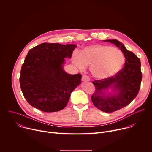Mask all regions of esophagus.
<instances>
[{"instance_id":"esophagus-1","label":"esophagus","mask_w":152,"mask_h":152,"mask_svg":"<svg viewBox=\"0 0 152 152\" xmlns=\"http://www.w3.org/2000/svg\"><path fill=\"white\" fill-rule=\"evenodd\" d=\"M90 79V77L89 76H86V75H83L82 76V80L83 81V82H85V81H89Z\"/></svg>"}]
</instances>
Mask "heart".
I'll return each mask as SVG.
<instances>
[{"instance_id":"heart-1","label":"heart","mask_w":152,"mask_h":152,"mask_svg":"<svg viewBox=\"0 0 152 152\" xmlns=\"http://www.w3.org/2000/svg\"><path fill=\"white\" fill-rule=\"evenodd\" d=\"M72 62L80 70L90 65L94 77L104 79L113 77L123 68L125 58L122 52L108 45L95 44L85 47L81 52L75 50L72 55Z\"/></svg>"}]
</instances>
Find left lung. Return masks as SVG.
<instances>
[{
    "instance_id": "obj_1",
    "label": "left lung",
    "mask_w": 152,
    "mask_h": 152,
    "mask_svg": "<svg viewBox=\"0 0 152 152\" xmlns=\"http://www.w3.org/2000/svg\"><path fill=\"white\" fill-rule=\"evenodd\" d=\"M114 44L125 57L124 67L115 75L93 82L96 90L92 95L94 105L100 111L111 113L126 106L137 96L142 80L140 59L117 39H106ZM110 89L111 92H108Z\"/></svg>"
}]
</instances>
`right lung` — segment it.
<instances>
[{
    "mask_svg": "<svg viewBox=\"0 0 152 152\" xmlns=\"http://www.w3.org/2000/svg\"><path fill=\"white\" fill-rule=\"evenodd\" d=\"M76 45L59 43L42 44L31 49L21 67V90L34 107L47 113L66 106L72 92L80 84V74L65 72V58H71Z\"/></svg>",
    "mask_w": 152,
    "mask_h": 152,
    "instance_id": "add662e5",
    "label": "right lung"
}]
</instances>
